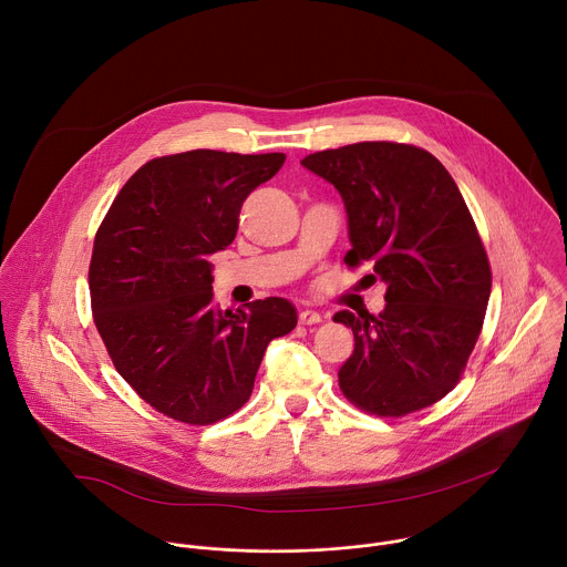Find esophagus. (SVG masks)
Segmentation results:
<instances>
[{"label":"esophagus","instance_id":"34e87169","mask_svg":"<svg viewBox=\"0 0 567 567\" xmlns=\"http://www.w3.org/2000/svg\"><path fill=\"white\" fill-rule=\"evenodd\" d=\"M298 318H300L302 326H316V322L322 320V316L318 311H313V309H300Z\"/></svg>","mask_w":567,"mask_h":567}]
</instances>
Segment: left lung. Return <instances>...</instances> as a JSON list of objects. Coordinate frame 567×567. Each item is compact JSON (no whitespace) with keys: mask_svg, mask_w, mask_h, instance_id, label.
<instances>
[{"mask_svg":"<svg viewBox=\"0 0 567 567\" xmlns=\"http://www.w3.org/2000/svg\"><path fill=\"white\" fill-rule=\"evenodd\" d=\"M346 206L350 267L385 282L379 316L343 309L354 352L339 370L359 409L399 417L455 388L480 337L492 269L464 197L440 161L415 145L363 141L300 161Z\"/></svg>","mask_w":567,"mask_h":567,"instance_id":"1","label":"left lung"}]
</instances>
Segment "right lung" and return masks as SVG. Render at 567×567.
Masks as SVG:
<instances>
[{
  "instance_id": "add662e5",
  "label": "right lung",
  "mask_w": 567,
  "mask_h": 567,
  "mask_svg": "<svg viewBox=\"0 0 567 567\" xmlns=\"http://www.w3.org/2000/svg\"><path fill=\"white\" fill-rule=\"evenodd\" d=\"M282 164L280 152L152 158L96 233L94 322L118 374L158 413L202 426L228 417L251 396L267 346L296 328L287 298L215 305L208 262L235 239L245 199Z\"/></svg>"
}]
</instances>
